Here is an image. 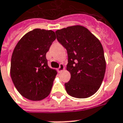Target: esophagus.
Segmentation results:
<instances>
[{"instance_id":"1","label":"esophagus","mask_w":123,"mask_h":123,"mask_svg":"<svg viewBox=\"0 0 123 123\" xmlns=\"http://www.w3.org/2000/svg\"><path fill=\"white\" fill-rule=\"evenodd\" d=\"M64 69V65H63L62 64H61L59 68H58V71H59V72H62V71Z\"/></svg>"}]
</instances>
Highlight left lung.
I'll use <instances>...</instances> for the list:
<instances>
[{
    "mask_svg": "<svg viewBox=\"0 0 123 123\" xmlns=\"http://www.w3.org/2000/svg\"><path fill=\"white\" fill-rule=\"evenodd\" d=\"M57 39L67 51V70L70 80L65 83L67 93L78 98L93 95L100 87L105 72L104 53L100 42L85 27L75 25L57 30Z\"/></svg>",
    "mask_w": 123,
    "mask_h": 123,
    "instance_id": "1",
    "label": "left lung"
}]
</instances>
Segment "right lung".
I'll return each instance as SVG.
<instances>
[{
	"instance_id": "add662e5",
	"label": "right lung",
	"mask_w": 123,
	"mask_h": 123,
	"mask_svg": "<svg viewBox=\"0 0 123 123\" xmlns=\"http://www.w3.org/2000/svg\"><path fill=\"white\" fill-rule=\"evenodd\" d=\"M56 39L52 31L36 29L17 43L11 59L10 75L18 92L31 100L49 94L57 71L48 66L46 53Z\"/></svg>"
}]
</instances>
